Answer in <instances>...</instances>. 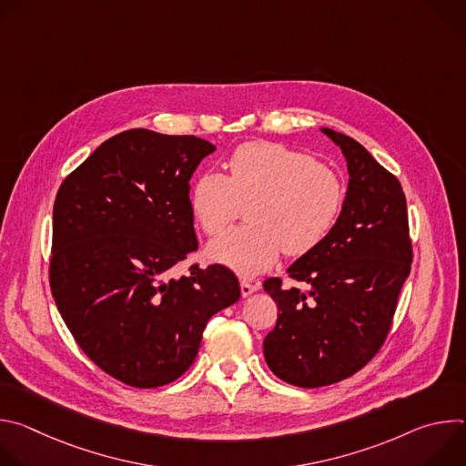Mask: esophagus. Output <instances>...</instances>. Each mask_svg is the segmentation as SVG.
<instances>
[{
  "mask_svg": "<svg viewBox=\"0 0 466 466\" xmlns=\"http://www.w3.org/2000/svg\"><path fill=\"white\" fill-rule=\"evenodd\" d=\"M239 286H241V295L243 297H248V295H252L259 289V284H252V282H247V280H243Z\"/></svg>",
  "mask_w": 466,
  "mask_h": 466,
  "instance_id": "esophagus-1",
  "label": "esophagus"
}]
</instances>
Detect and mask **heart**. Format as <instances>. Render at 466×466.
<instances>
[{
  "instance_id": "heart-1",
  "label": "heart",
  "mask_w": 466,
  "mask_h": 466,
  "mask_svg": "<svg viewBox=\"0 0 466 466\" xmlns=\"http://www.w3.org/2000/svg\"><path fill=\"white\" fill-rule=\"evenodd\" d=\"M228 175L208 171L189 193L195 221L208 236L223 234L239 203L250 225L232 230L208 247L210 259L241 277H256L286 250L300 256L334 230L345 186L338 171L286 144L256 140L239 146L227 160Z\"/></svg>"
}]
</instances>
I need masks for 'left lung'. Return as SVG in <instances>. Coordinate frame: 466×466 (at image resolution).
I'll return each mask as SVG.
<instances>
[{
    "mask_svg": "<svg viewBox=\"0 0 466 466\" xmlns=\"http://www.w3.org/2000/svg\"><path fill=\"white\" fill-rule=\"evenodd\" d=\"M349 169L341 216L315 248L288 268L308 291L263 282L279 306L263 356L280 380L297 387L341 381L383 345L398 295L411 271L408 205L400 182L354 138L320 128Z\"/></svg>",
    "mask_w": 466,
    "mask_h": 466,
    "instance_id": "left-lung-1",
    "label": "left lung"
}]
</instances>
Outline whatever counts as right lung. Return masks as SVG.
Segmentation results:
<instances>
[{"mask_svg": "<svg viewBox=\"0 0 466 466\" xmlns=\"http://www.w3.org/2000/svg\"><path fill=\"white\" fill-rule=\"evenodd\" d=\"M216 146L130 128L60 184L49 284L83 352L116 380L153 389L180 378L207 322L239 299L223 265L171 279L197 250L189 178Z\"/></svg>", "mask_w": 466, "mask_h": 466, "instance_id": "1", "label": "right lung"}]
</instances>
